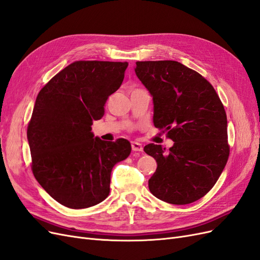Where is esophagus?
I'll use <instances>...</instances> for the list:
<instances>
[{
  "instance_id": "esophagus-1",
  "label": "esophagus",
  "mask_w": 260,
  "mask_h": 260,
  "mask_svg": "<svg viewBox=\"0 0 260 260\" xmlns=\"http://www.w3.org/2000/svg\"><path fill=\"white\" fill-rule=\"evenodd\" d=\"M131 146H132V151H135V152H142L143 151L142 144L139 142H136V141L131 142Z\"/></svg>"
}]
</instances>
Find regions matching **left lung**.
I'll use <instances>...</instances> for the list:
<instances>
[{"mask_svg": "<svg viewBox=\"0 0 260 260\" xmlns=\"http://www.w3.org/2000/svg\"><path fill=\"white\" fill-rule=\"evenodd\" d=\"M136 64V75L153 98L154 125L175 142L169 151L154 143L144 147L157 162L149 191L174 205L193 203L215 185L229 157L224 107L214 86L181 62Z\"/></svg>", "mask_w": 260, "mask_h": 260, "instance_id": "1", "label": "left lung"}]
</instances>
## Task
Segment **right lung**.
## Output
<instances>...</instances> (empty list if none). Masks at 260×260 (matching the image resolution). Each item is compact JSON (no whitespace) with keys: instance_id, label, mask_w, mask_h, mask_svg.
I'll use <instances>...</instances> for the list:
<instances>
[{"instance_id":"right-lung-1","label":"right lung","mask_w":260,"mask_h":260,"mask_svg":"<svg viewBox=\"0 0 260 260\" xmlns=\"http://www.w3.org/2000/svg\"><path fill=\"white\" fill-rule=\"evenodd\" d=\"M127 61L78 60L39 92L27 138L32 172L61 205L88 208L109 194L115 164L131 152L128 140L94 137L93 120L104 116L108 96L120 88Z\"/></svg>"}]
</instances>
